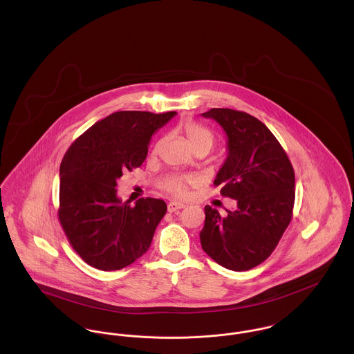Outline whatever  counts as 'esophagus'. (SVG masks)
Masks as SVG:
<instances>
[{"label":"esophagus","mask_w":354,"mask_h":354,"mask_svg":"<svg viewBox=\"0 0 354 354\" xmlns=\"http://www.w3.org/2000/svg\"><path fill=\"white\" fill-rule=\"evenodd\" d=\"M184 207H185V204H183V203L170 202L167 204V211L169 212H176L177 209H181Z\"/></svg>","instance_id":"obj_1"}]
</instances>
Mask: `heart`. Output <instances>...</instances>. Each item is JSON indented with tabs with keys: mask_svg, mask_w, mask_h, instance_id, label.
<instances>
[{
	"mask_svg": "<svg viewBox=\"0 0 354 354\" xmlns=\"http://www.w3.org/2000/svg\"><path fill=\"white\" fill-rule=\"evenodd\" d=\"M184 131H185L187 139L192 149L199 145H207L211 150V147L214 145V136L208 129H205L201 124L194 122V121H187L184 125ZM158 147H159V145H156L153 147V152L158 151ZM163 188L167 192H170L178 198H184L188 195V181L187 180H181V178L171 180V181L166 183Z\"/></svg>",
	"mask_w": 354,
	"mask_h": 354,
	"instance_id": "1",
	"label": "heart"
}]
</instances>
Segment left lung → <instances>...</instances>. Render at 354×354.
<instances>
[{
    "label": "left lung",
    "instance_id": "8db88e82",
    "mask_svg": "<svg viewBox=\"0 0 354 354\" xmlns=\"http://www.w3.org/2000/svg\"><path fill=\"white\" fill-rule=\"evenodd\" d=\"M202 115L226 132L227 158L214 185L237 203L226 216L204 207L203 251L227 270L247 271L272 253L292 221L295 170L277 138L251 114L211 109Z\"/></svg>",
    "mask_w": 354,
    "mask_h": 354
}]
</instances>
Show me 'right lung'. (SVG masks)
<instances>
[{
  "mask_svg": "<svg viewBox=\"0 0 354 354\" xmlns=\"http://www.w3.org/2000/svg\"><path fill=\"white\" fill-rule=\"evenodd\" d=\"M176 114L115 111L65 152L59 166L58 219L72 248L87 264L115 271L149 251L166 203L146 198L131 205L118 199L115 187L122 171L142 166L152 135Z\"/></svg>",
  "mask_w": 354,
  "mask_h": 354,
  "instance_id": "right-lung-1",
  "label": "right lung"
}]
</instances>
